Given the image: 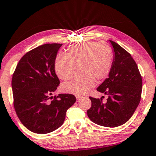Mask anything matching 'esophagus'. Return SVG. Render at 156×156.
<instances>
[{
	"mask_svg": "<svg viewBox=\"0 0 156 156\" xmlns=\"http://www.w3.org/2000/svg\"><path fill=\"white\" fill-rule=\"evenodd\" d=\"M76 100H77V101H80V99H82L83 97H81V96H76Z\"/></svg>",
	"mask_w": 156,
	"mask_h": 156,
	"instance_id": "obj_1",
	"label": "esophagus"
}]
</instances>
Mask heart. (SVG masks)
<instances>
[{
	"label": "heart",
	"mask_w": 156,
	"mask_h": 156,
	"mask_svg": "<svg viewBox=\"0 0 156 156\" xmlns=\"http://www.w3.org/2000/svg\"><path fill=\"white\" fill-rule=\"evenodd\" d=\"M112 63V52L110 46L88 42L71 46L67 55L57 56L54 68L57 75L62 80L73 78L80 70V75L63 84L62 89L68 93L83 95L94 86L96 81H101L108 75Z\"/></svg>",
	"instance_id": "1"
}]
</instances>
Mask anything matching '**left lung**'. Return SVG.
Here are the masks:
<instances>
[{
    "mask_svg": "<svg viewBox=\"0 0 156 156\" xmlns=\"http://www.w3.org/2000/svg\"><path fill=\"white\" fill-rule=\"evenodd\" d=\"M109 41L113 47V62L108 78L97 89L108 95L107 102L90 97L92 106L87 114L94 123L115 127L125 123L134 113L140 101L143 81L131 55L117 43Z\"/></svg>",
    "mask_w": 156,
    "mask_h": 156,
    "instance_id": "left-lung-1",
    "label": "left lung"
}]
</instances>
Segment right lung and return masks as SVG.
Here are the masks:
<instances>
[{"label":"right lung","instance_id":"right-lung-1","mask_svg":"<svg viewBox=\"0 0 156 156\" xmlns=\"http://www.w3.org/2000/svg\"><path fill=\"white\" fill-rule=\"evenodd\" d=\"M62 46L46 44L30 51L19 61L13 75L16 112L32 132L44 134L58 129L64 123L67 110L76 101L70 94H58L50 100L59 84L54 64Z\"/></svg>","mask_w":156,"mask_h":156}]
</instances>
